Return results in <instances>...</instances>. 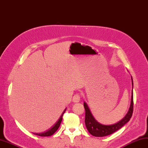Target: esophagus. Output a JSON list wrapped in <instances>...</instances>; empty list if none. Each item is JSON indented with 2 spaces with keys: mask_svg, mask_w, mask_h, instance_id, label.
<instances>
[{
  "mask_svg": "<svg viewBox=\"0 0 148 148\" xmlns=\"http://www.w3.org/2000/svg\"><path fill=\"white\" fill-rule=\"evenodd\" d=\"M73 101L74 103L79 102V101H80V96L78 94L75 95L74 97H73Z\"/></svg>",
  "mask_w": 148,
  "mask_h": 148,
  "instance_id": "34e87169",
  "label": "esophagus"
}]
</instances>
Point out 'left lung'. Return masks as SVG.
<instances>
[{"mask_svg": "<svg viewBox=\"0 0 148 148\" xmlns=\"http://www.w3.org/2000/svg\"><path fill=\"white\" fill-rule=\"evenodd\" d=\"M131 79L133 88V81L132 76ZM133 92L132 91L131 102H130L129 111L126 115L121 121L115 123V124L106 125L101 124L98 121H96L94 116H92L88 105L85 102H84V107L85 109V125L88 132L92 136L95 137H104L112 134L113 132H116V130L122 127L126 123H127L130 121L133 113Z\"/></svg>", "mask_w": 148, "mask_h": 148, "instance_id": "left-lung-1", "label": "left lung"}]
</instances>
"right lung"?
I'll use <instances>...</instances> for the list:
<instances>
[{"mask_svg": "<svg viewBox=\"0 0 148 148\" xmlns=\"http://www.w3.org/2000/svg\"><path fill=\"white\" fill-rule=\"evenodd\" d=\"M66 108L64 110V112H63V113H62V115L60 116V117L59 119H58V121H57V123H56V124H55L51 129L48 130L47 131L45 132H42V133H39V134H38V133H33L34 134L37 135V136H42V137L50 136H51V135H53V134L57 131V129H58V127H60V123H61L62 121V116H63V114L64 113L65 111H66Z\"/></svg>", "mask_w": 148, "mask_h": 148, "instance_id": "obj_1", "label": "right lung"}]
</instances>
